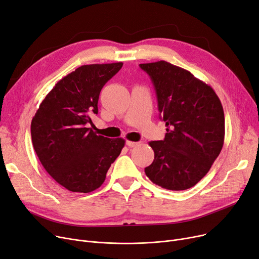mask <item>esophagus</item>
<instances>
[{"instance_id": "1", "label": "esophagus", "mask_w": 259, "mask_h": 259, "mask_svg": "<svg viewBox=\"0 0 259 259\" xmlns=\"http://www.w3.org/2000/svg\"><path fill=\"white\" fill-rule=\"evenodd\" d=\"M126 145H127L128 147H134V146L138 145V142H134V141H130V140H127V141H126Z\"/></svg>"}]
</instances>
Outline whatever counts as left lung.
Instances as JSON below:
<instances>
[{
    "instance_id": "left-lung-1",
    "label": "left lung",
    "mask_w": 259,
    "mask_h": 259,
    "mask_svg": "<svg viewBox=\"0 0 259 259\" xmlns=\"http://www.w3.org/2000/svg\"><path fill=\"white\" fill-rule=\"evenodd\" d=\"M139 66L154 84L166 126L163 140L149 142L155 158L144 171L163 189L188 190L206 175L223 149V105L211 86L189 70L166 61Z\"/></svg>"
}]
</instances>
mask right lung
Instances as JSON below:
<instances>
[{"label": "right lung", "mask_w": 259, "mask_h": 259, "mask_svg": "<svg viewBox=\"0 0 259 259\" xmlns=\"http://www.w3.org/2000/svg\"><path fill=\"white\" fill-rule=\"evenodd\" d=\"M123 63L82 65L47 94L31 120L33 149L47 173L68 191L90 193L102 186L125 140L97 135L89 124L98 114L105 83Z\"/></svg>", "instance_id": "1"}]
</instances>
